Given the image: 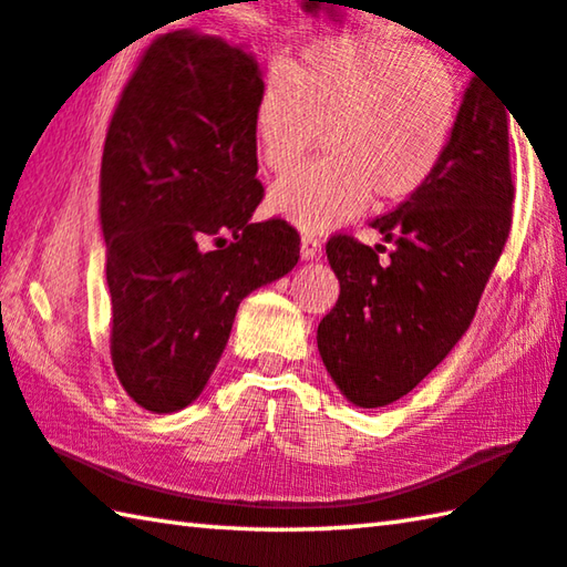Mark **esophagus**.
<instances>
[{
	"label": "esophagus",
	"mask_w": 567,
	"mask_h": 567,
	"mask_svg": "<svg viewBox=\"0 0 567 567\" xmlns=\"http://www.w3.org/2000/svg\"><path fill=\"white\" fill-rule=\"evenodd\" d=\"M321 254V241L316 238L313 234H303L301 236V256L306 261H313V258H319Z\"/></svg>",
	"instance_id": "1"
}]
</instances>
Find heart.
<instances>
[{
	"label": "heart",
	"mask_w": 567,
	"mask_h": 567,
	"mask_svg": "<svg viewBox=\"0 0 567 567\" xmlns=\"http://www.w3.org/2000/svg\"><path fill=\"white\" fill-rule=\"evenodd\" d=\"M463 76L449 56L399 37L313 44L289 74L271 69L254 106L258 158L281 174L319 142L326 156L278 178L271 214L326 231L363 206L401 204L431 182L463 112ZM324 136H320V128Z\"/></svg>",
	"instance_id": "b5f03b06"
}]
</instances>
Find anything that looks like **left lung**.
<instances>
[{
	"label": "left lung",
	"instance_id": "8db88e82",
	"mask_svg": "<svg viewBox=\"0 0 567 567\" xmlns=\"http://www.w3.org/2000/svg\"><path fill=\"white\" fill-rule=\"evenodd\" d=\"M508 112L471 79L453 142L419 194L371 224L391 244L333 236L326 256L341 284L319 323V353L339 391L359 409L411 393L468 331L508 241L513 178Z\"/></svg>",
	"mask_w": 567,
	"mask_h": 567
}]
</instances>
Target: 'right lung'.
Segmentation results:
<instances>
[{
  "label": "right lung",
  "instance_id": "add662e5",
  "mask_svg": "<svg viewBox=\"0 0 567 567\" xmlns=\"http://www.w3.org/2000/svg\"><path fill=\"white\" fill-rule=\"evenodd\" d=\"M261 86L244 44L178 29L146 49L109 124L99 226L112 361L152 413L202 395L238 303L299 264L293 226L251 224L264 198L254 134Z\"/></svg>",
  "mask_w": 567,
  "mask_h": 567
}]
</instances>
